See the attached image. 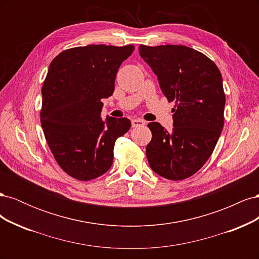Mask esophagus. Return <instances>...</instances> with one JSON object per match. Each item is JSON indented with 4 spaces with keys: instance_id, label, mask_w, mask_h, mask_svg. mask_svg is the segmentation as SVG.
Returning <instances> with one entry per match:
<instances>
[{
    "instance_id": "34e87169",
    "label": "esophagus",
    "mask_w": 259,
    "mask_h": 259,
    "mask_svg": "<svg viewBox=\"0 0 259 259\" xmlns=\"http://www.w3.org/2000/svg\"><path fill=\"white\" fill-rule=\"evenodd\" d=\"M146 122L142 119H134L132 120V126L133 127H138V126H143V125H145Z\"/></svg>"
}]
</instances>
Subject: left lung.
Returning <instances> with one entry per match:
<instances>
[{
  "label": "left lung",
  "mask_w": 259,
  "mask_h": 259,
  "mask_svg": "<svg viewBox=\"0 0 259 259\" xmlns=\"http://www.w3.org/2000/svg\"><path fill=\"white\" fill-rule=\"evenodd\" d=\"M139 54L167 100L176 101L173 131L158 122L148 124L152 133L146 148L149 165L166 179H186L204 165L223 131L222 73L204 54L184 45H140Z\"/></svg>",
  "instance_id": "obj_1"
}]
</instances>
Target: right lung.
Masks as SVG:
<instances>
[{
    "mask_svg": "<svg viewBox=\"0 0 259 259\" xmlns=\"http://www.w3.org/2000/svg\"><path fill=\"white\" fill-rule=\"evenodd\" d=\"M133 45H88L61 52L51 62L42 88L41 124L58 165L88 182L111 167L115 140L131 128L126 117H100L122 62Z\"/></svg>",
    "mask_w": 259,
    "mask_h": 259,
    "instance_id": "1",
    "label": "right lung"
}]
</instances>
